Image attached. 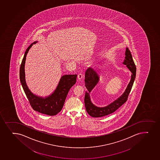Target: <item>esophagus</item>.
I'll return each mask as SVG.
<instances>
[{
    "mask_svg": "<svg viewBox=\"0 0 160 160\" xmlns=\"http://www.w3.org/2000/svg\"><path fill=\"white\" fill-rule=\"evenodd\" d=\"M83 77V76L82 73H79L78 75V78L79 79V80H81V79H82Z\"/></svg>",
    "mask_w": 160,
    "mask_h": 160,
    "instance_id": "esophagus-1",
    "label": "esophagus"
}]
</instances>
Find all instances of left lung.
Masks as SVG:
<instances>
[{
  "label": "left lung",
  "mask_w": 160,
  "mask_h": 160,
  "mask_svg": "<svg viewBox=\"0 0 160 160\" xmlns=\"http://www.w3.org/2000/svg\"><path fill=\"white\" fill-rule=\"evenodd\" d=\"M123 64L127 66L132 72L131 81L128 84L125 91L121 96L115 100L109 105L104 107H98L93 105L91 102L89 93L93 88L98 83L99 79L98 73L96 69L92 67L88 68L85 73V86L87 89L84 96V105L86 111L89 115L93 117H101L108 115L113 112L122 106L127 101L128 97L131 92L136 77V68L132 59V55L129 49L126 48L125 51V59Z\"/></svg>",
  "instance_id": "8db88e82"
}]
</instances>
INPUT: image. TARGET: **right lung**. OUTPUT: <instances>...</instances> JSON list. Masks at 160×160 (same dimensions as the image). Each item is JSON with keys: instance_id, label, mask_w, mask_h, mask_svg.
I'll return each instance as SVG.
<instances>
[{"instance_id": "right-lung-1", "label": "right lung", "mask_w": 160, "mask_h": 160, "mask_svg": "<svg viewBox=\"0 0 160 160\" xmlns=\"http://www.w3.org/2000/svg\"><path fill=\"white\" fill-rule=\"evenodd\" d=\"M37 42L38 41H35L32 43L25 52L19 70L20 81L29 103L34 110L48 115H56L62 110L68 92L76 83L77 75L67 74L62 76L55 91L48 96L43 98L33 94L26 84L25 64L28 51L32 45Z\"/></svg>"}]
</instances>
